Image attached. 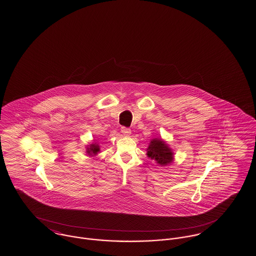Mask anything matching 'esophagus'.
Listing matches in <instances>:
<instances>
[{
	"label": "esophagus",
	"mask_w": 256,
	"mask_h": 256,
	"mask_svg": "<svg viewBox=\"0 0 256 256\" xmlns=\"http://www.w3.org/2000/svg\"><path fill=\"white\" fill-rule=\"evenodd\" d=\"M122 132L124 134V136H131V129H129V128H126V127H122Z\"/></svg>",
	"instance_id": "obj_1"
}]
</instances>
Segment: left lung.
Masks as SVG:
<instances>
[{"label": "left lung", "mask_w": 256, "mask_h": 256, "mask_svg": "<svg viewBox=\"0 0 256 256\" xmlns=\"http://www.w3.org/2000/svg\"><path fill=\"white\" fill-rule=\"evenodd\" d=\"M146 156L161 166H166L174 161V152L172 148L162 138L150 140L146 148Z\"/></svg>", "instance_id": "8db88e82"}]
</instances>
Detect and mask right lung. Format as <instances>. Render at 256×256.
<instances>
[{
  "label": "right lung",
  "mask_w": 256,
  "mask_h": 256,
  "mask_svg": "<svg viewBox=\"0 0 256 256\" xmlns=\"http://www.w3.org/2000/svg\"><path fill=\"white\" fill-rule=\"evenodd\" d=\"M100 152V146L97 142H92L86 146V154L88 156H95Z\"/></svg>",
  "instance_id": "add662e5"
}]
</instances>
